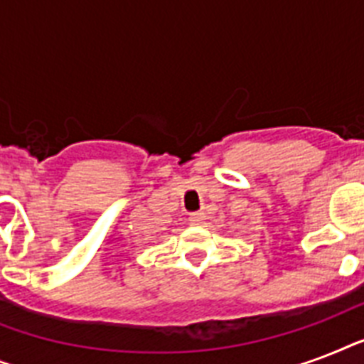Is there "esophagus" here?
<instances>
[{"mask_svg": "<svg viewBox=\"0 0 364 364\" xmlns=\"http://www.w3.org/2000/svg\"><path fill=\"white\" fill-rule=\"evenodd\" d=\"M205 219V215L202 213V211H196V213H191L188 215V221H191V225H202Z\"/></svg>", "mask_w": 364, "mask_h": 364, "instance_id": "obj_1", "label": "esophagus"}]
</instances>
